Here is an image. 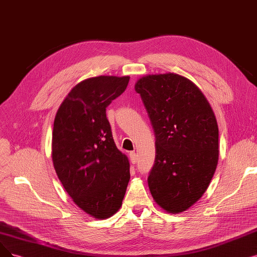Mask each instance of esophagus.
Listing matches in <instances>:
<instances>
[{"label": "esophagus", "instance_id": "obj_1", "mask_svg": "<svg viewBox=\"0 0 257 257\" xmlns=\"http://www.w3.org/2000/svg\"><path fill=\"white\" fill-rule=\"evenodd\" d=\"M130 158H131V162H132L133 164H135V163L137 162V155H136V153H135V152H131V153H130Z\"/></svg>", "mask_w": 257, "mask_h": 257}]
</instances>
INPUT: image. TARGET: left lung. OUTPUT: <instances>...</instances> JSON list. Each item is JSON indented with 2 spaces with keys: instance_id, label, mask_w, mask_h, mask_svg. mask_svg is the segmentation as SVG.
Segmentation results:
<instances>
[{
  "instance_id": "1",
  "label": "left lung",
  "mask_w": 257,
  "mask_h": 257,
  "mask_svg": "<svg viewBox=\"0 0 257 257\" xmlns=\"http://www.w3.org/2000/svg\"><path fill=\"white\" fill-rule=\"evenodd\" d=\"M155 135V163L148 177L153 198L170 213L188 210L206 192L218 161V126L208 100L176 74L137 81Z\"/></svg>"
}]
</instances>
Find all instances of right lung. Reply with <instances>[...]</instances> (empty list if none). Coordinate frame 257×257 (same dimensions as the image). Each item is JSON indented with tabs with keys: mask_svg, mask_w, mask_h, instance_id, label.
<instances>
[{
	"mask_svg": "<svg viewBox=\"0 0 257 257\" xmlns=\"http://www.w3.org/2000/svg\"><path fill=\"white\" fill-rule=\"evenodd\" d=\"M130 77L99 76L80 82L59 107L53 131V162L75 203L96 218L121 207L130 181L127 157L116 147L106 107Z\"/></svg>",
	"mask_w": 257,
	"mask_h": 257,
	"instance_id": "right-lung-1",
	"label": "right lung"
}]
</instances>
